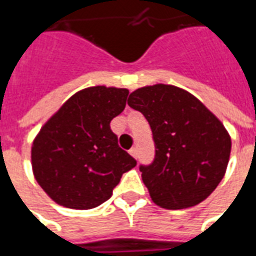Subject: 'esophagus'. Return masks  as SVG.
<instances>
[{"instance_id": "esophagus-1", "label": "esophagus", "mask_w": 256, "mask_h": 256, "mask_svg": "<svg viewBox=\"0 0 256 256\" xmlns=\"http://www.w3.org/2000/svg\"><path fill=\"white\" fill-rule=\"evenodd\" d=\"M130 154H131L134 158H138V148H132L131 150H130Z\"/></svg>"}]
</instances>
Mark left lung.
Listing matches in <instances>:
<instances>
[{
	"instance_id": "obj_1",
	"label": "left lung",
	"mask_w": 256,
	"mask_h": 256,
	"mask_svg": "<svg viewBox=\"0 0 256 256\" xmlns=\"http://www.w3.org/2000/svg\"><path fill=\"white\" fill-rule=\"evenodd\" d=\"M128 104L146 117L153 132L156 158L140 172L154 204L183 210L206 200L229 164L232 139L220 120L175 85L138 88Z\"/></svg>"
}]
</instances>
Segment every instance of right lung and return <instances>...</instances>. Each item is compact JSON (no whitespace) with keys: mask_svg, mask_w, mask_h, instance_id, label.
Returning a JSON list of instances; mask_svg holds the SVG:
<instances>
[{"mask_svg":"<svg viewBox=\"0 0 256 256\" xmlns=\"http://www.w3.org/2000/svg\"><path fill=\"white\" fill-rule=\"evenodd\" d=\"M128 94L104 85L81 90L41 126L32 144V175L56 204L72 210L100 206L122 174L136 166L110 130Z\"/></svg>","mask_w":256,"mask_h":256,"instance_id":"right-lung-1","label":"right lung"}]
</instances>
